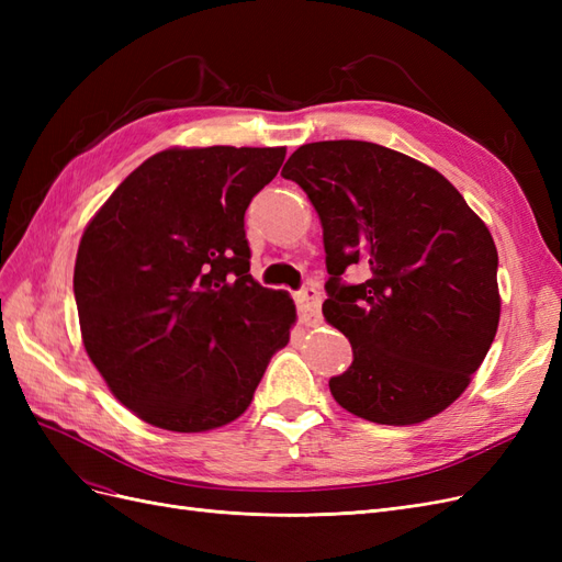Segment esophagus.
Masks as SVG:
<instances>
[{
  "label": "esophagus",
  "mask_w": 562,
  "mask_h": 562,
  "mask_svg": "<svg viewBox=\"0 0 562 562\" xmlns=\"http://www.w3.org/2000/svg\"><path fill=\"white\" fill-rule=\"evenodd\" d=\"M295 302H297L302 323H307V326H314V323H318V318H321V295H318L314 285H307V288H302V291H297Z\"/></svg>",
  "instance_id": "1"
}]
</instances>
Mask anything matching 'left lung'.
Returning a JSON list of instances; mask_svg holds the SVG:
<instances>
[{
    "label": "left lung",
    "instance_id": "8db88e82",
    "mask_svg": "<svg viewBox=\"0 0 562 562\" xmlns=\"http://www.w3.org/2000/svg\"><path fill=\"white\" fill-rule=\"evenodd\" d=\"M281 176L321 217L323 316L353 351L328 382L335 401L394 427L443 413L499 326V258L483 220L434 168L375 143L302 145ZM349 266L363 284L344 281Z\"/></svg>",
    "mask_w": 562,
    "mask_h": 562
}]
</instances>
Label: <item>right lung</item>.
Masks as SVG:
<instances>
[{
    "mask_svg": "<svg viewBox=\"0 0 562 562\" xmlns=\"http://www.w3.org/2000/svg\"><path fill=\"white\" fill-rule=\"evenodd\" d=\"M285 147L164 149L81 236L75 300L89 359L131 413L196 434L244 415L291 339L295 304L250 277L244 215Z\"/></svg>",
    "mask_w": 562,
    "mask_h": 562,
    "instance_id": "1",
    "label": "right lung"
}]
</instances>
